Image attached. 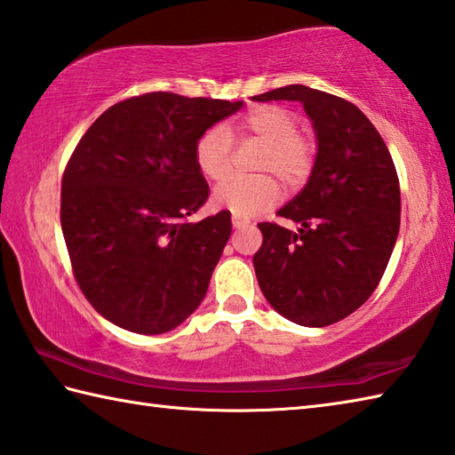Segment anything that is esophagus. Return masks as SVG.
Segmentation results:
<instances>
[{"mask_svg":"<svg viewBox=\"0 0 455 455\" xmlns=\"http://www.w3.org/2000/svg\"><path fill=\"white\" fill-rule=\"evenodd\" d=\"M231 224H234V228H235V229H241V228H245V226H249V224H251V221H249V220H245V218H239V216H234V218H231Z\"/></svg>","mask_w":455,"mask_h":455,"instance_id":"esophagus-1","label":"esophagus"}]
</instances>
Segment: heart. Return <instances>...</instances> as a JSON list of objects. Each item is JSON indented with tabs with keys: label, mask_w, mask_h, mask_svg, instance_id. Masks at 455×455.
I'll return each mask as SVG.
<instances>
[{
	"label": "heart",
	"mask_w": 455,
	"mask_h": 455,
	"mask_svg": "<svg viewBox=\"0 0 455 455\" xmlns=\"http://www.w3.org/2000/svg\"><path fill=\"white\" fill-rule=\"evenodd\" d=\"M235 132L241 143L263 145L257 171L279 176L284 187L299 188L308 180L316 163V143L299 132V117L283 106H257L241 116L231 127L212 125L194 145V163L208 180L226 179L231 169V137ZM281 198V187L273 176L257 179H228L212 194L220 210L239 218H251L275 206Z\"/></svg>",
	"instance_id": "obj_1"
}]
</instances>
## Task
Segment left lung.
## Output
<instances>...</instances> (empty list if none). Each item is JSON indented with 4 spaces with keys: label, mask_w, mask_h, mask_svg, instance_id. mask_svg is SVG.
<instances>
[{
    "label": "left lung",
    "mask_w": 455,
    "mask_h": 455,
    "mask_svg": "<svg viewBox=\"0 0 455 455\" xmlns=\"http://www.w3.org/2000/svg\"><path fill=\"white\" fill-rule=\"evenodd\" d=\"M253 100L300 101L318 139L308 182L279 210L299 231L259 224V286L286 320L330 326L373 294L391 259L401 228L395 163L375 125L344 98L291 84Z\"/></svg>",
    "instance_id": "left-lung-1"
}]
</instances>
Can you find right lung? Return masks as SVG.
Here are the masks:
<instances>
[{
  "instance_id": "obj_1",
  "label": "right lung",
  "mask_w": 455,
  "mask_h": 455,
  "mask_svg": "<svg viewBox=\"0 0 455 455\" xmlns=\"http://www.w3.org/2000/svg\"><path fill=\"white\" fill-rule=\"evenodd\" d=\"M243 101L171 92L106 109L62 174L60 226L80 291L116 326L153 336L206 296L231 234L229 212L190 224L208 200L194 145Z\"/></svg>"
}]
</instances>
